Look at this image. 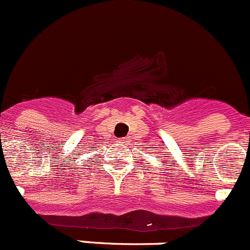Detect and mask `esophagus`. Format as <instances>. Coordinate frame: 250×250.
<instances>
[{
  "instance_id": "obj_1",
  "label": "esophagus",
  "mask_w": 250,
  "mask_h": 250,
  "mask_svg": "<svg viewBox=\"0 0 250 250\" xmlns=\"http://www.w3.org/2000/svg\"><path fill=\"white\" fill-rule=\"evenodd\" d=\"M119 141L123 142V144H127V142H129V139H127V137H121V139H119Z\"/></svg>"
}]
</instances>
